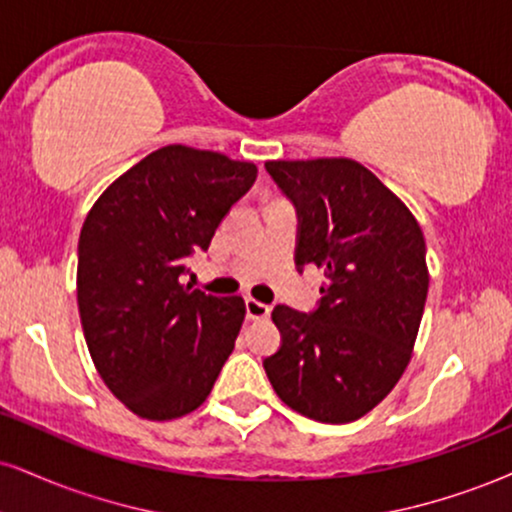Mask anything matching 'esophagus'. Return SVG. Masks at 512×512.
I'll return each instance as SVG.
<instances>
[{
    "label": "esophagus",
    "mask_w": 512,
    "mask_h": 512,
    "mask_svg": "<svg viewBox=\"0 0 512 512\" xmlns=\"http://www.w3.org/2000/svg\"><path fill=\"white\" fill-rule=\"evenodd\" d=\"M269 312H272L269 305H264L255 298H245V315H248V319H267Z\"/></svg>",
    "instance_id": "esophagus-1"
}]
</instances>
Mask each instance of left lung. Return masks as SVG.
<instances>
[{
    "label": "left lung",
    "mask_w": 512,
    "mask_h": 512,
    "mask_svg": "<svg viewBox=\"0 0 512 512\" xmlns=\"http://www.w3.org/2000/svg\"><path fill=\"white\" fill-rule=\"evenodd\" d=\"M264 166L298 212L295 264H315L326 276L310 315L274 307L281 348L264 360V372L300 415L326 424L360 420L410 362L429 291L422 229L355 159Z\"/></svg>",
    "instance_id": "left-lung-1"
}]
</instances>
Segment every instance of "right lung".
Returning a JSON list of instances; mask_svg holds the SVG:
<instances>
[{
  "mask_svg": "<svg viewBox=\"0 0 512 512\" xmlns=\"http://www.w3.org/2000/svg\"><path fill=\"white\" fill-rule=\"evenodd\" d=\"M257 166L166 145L121 174L85 217L78 312L109 391L143 420H176L205 403L229 360L245 303L181 283Z\"/></svg>",
  "mask_w": 512,
  "mask_h": 512,
  "instance_id": "1",
  "label": "right lung"
}]
</instances>
